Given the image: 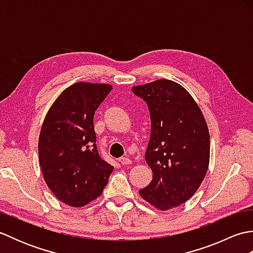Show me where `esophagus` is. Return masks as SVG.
Instances as JSON below:
<instances>
[{
	"instance_id": "1",
	"label": "esophagus",
	"mask_w": 253,
	"mask_h": 253,
	"mask_svg": "<svg viewBox=\"0 0 253 253\" xmlns=\"http://www.w3.org/2000/svg\"><path fill=\"white\" fill-rule=\"evenodd\" d=\"M118 162H120L123 165H127V164H130L131 161H130L129 158L127 157V155H125V157H122V158L118 159Z\"/></svg>"
}]
</instances>
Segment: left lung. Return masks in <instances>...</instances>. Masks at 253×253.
<instances>
[{
    "label": "left lung",
    "mask_w": 253,
    "mask_h": 253,
    "mask_svg": "<svg viewBox=\"0 0 253 253\" xmlns=\"http://www.w3.org/2000/svg\"><path fill=\"white\" fill-rule=\"evenodd\" d=\"M148 104L151 135L146 151L152 180L139 190L159 210L178 207L200 187L210 162V133L200 107L177 83L160 79L132 87Z\"/></svg>",
    "instance_id": "8db88e82"
}]
</instances>
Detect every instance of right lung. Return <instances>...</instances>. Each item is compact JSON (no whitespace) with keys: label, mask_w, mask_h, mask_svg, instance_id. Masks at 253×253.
I'll list each match as a JSON object with an SVG mask.
<instances>
[{"label":"right lung","mask_w":253,"mask_h":253,"mask_svg":"<svg viewBox=\"0 0 253 253\" xmlns=\"http://www.w3.org/2000/svg\"><path fill=\"white\" fill-rule=\"evenodd\" d=\"M111 90L106 84H74L58 95L42 124L40 168L47 187L67 206L82 208L100 197L114 169L98 153L93 125Z\"/></svg>","instance_id":"right-lung-1"}]
</instances>
